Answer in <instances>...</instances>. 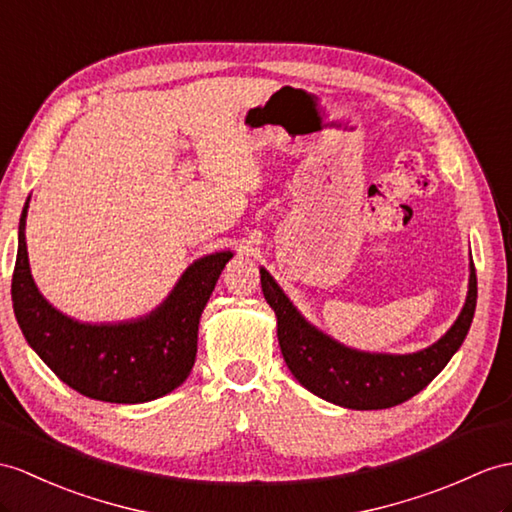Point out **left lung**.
<instances>
[{
	"instance_id": "left-lung-1",
	"label": "left lung",
	"mask_w": 512,
	"mask_h": 512,
	"mask_svg": "<svg viewBox=\"0 0 512 512\" xmlns=\"http://www.w3.org/2000/svg\"><path fill=\"white\" fill-rule=\"evenodd\" d=\"M260 284L267 304L276 310L286 367L310 393L352 410L391 408L426 389L463 345L478 299L476 267L471 263L463 313L443 339L417 354L391 356L350 350L310 326L265 269H260Z\"/></svg>"
}]
</instances>
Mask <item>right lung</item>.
Segmentation results:
<instances>
[{
  "instance_id": "obj_1",
  "label": "right lung",
  "mask_w": 512,
  "mask_h": 512,
  "mask_svg": "<svg viewBox=\"0 0 512 512\" xmlns=\"http://www.w3.org/2000/svg\"><path fill=\"white\" fill-rule=\"evenodd\" d=\"M28 206L19 223L12 306L32 350L56 376L91 400L141 404L171 393L189 378L197 326L232 252L199 258L152 315L126 323H80L58 313L36 289L28 263Z\"/></svg>"
}]
</instances>
